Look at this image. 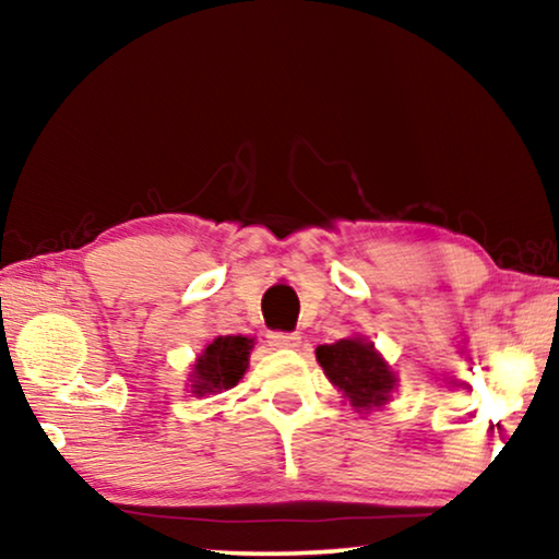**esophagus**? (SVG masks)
<instances>
[{
	"mask_svg": "<svg viewBox=\"0 0 559 559\" xmlns=\"http://www.w3.org/2000/svg\"><path fill=\"white\" fill-rule=\"evenodd\" d=\"M270 338V346L274 348H297L300 346V335L297 333H285V331H274L266 335Z\"/></svg>",
	"mask_w": 559,
	"mask_h": 559,
	"instance_id": "obj_1",
	"label": "esophagus"
}]
</instances>
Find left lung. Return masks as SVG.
<instances>
[{"mask_svg": "<svg viewBox=\"0 0 559 559\" xmlns=\"http://www.w3.org/2000/svg\"><path fill=\"white\" fill-rule=\"evenodd\" d=\"M316 358L325 377L341 389L343 396H348L358 412L379 407L392 394L394 373L364 338H343L333 346H318Z\"/></svg>", "mask_w": 559, "mask_h": 559, "instance_id": "1", "label": "left lung"}]
</instances>
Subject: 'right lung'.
Here are the masks:
<instances>
[{
    "instance_id": "add662e5",
    "label": "right lung",
    "mask_w": 559,
    "mask_h": 559,
    "mask_svg": "<svg viewBox=\"0 0 559 559\" xmlns=\"http://www.w3.org/2000/svg\"><path fill=\"white\" fill-rule=\"evenodd\" d=\"M254 341L243 335H218L216 341L209 343L203 356L198 358L193 369V394L221 392L239 384L249 364V350Z\"/></svg>"
}]
</instances>
